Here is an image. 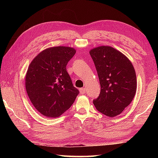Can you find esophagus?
Masks as SVG:
<instances>
[{"label":"esophagus","instance_id":"1","mask_svg":"<svg viewBox=\"0 0 158 158\" xmlns=\"http://www.w3.org/2000/svg\"><path fill=\"white\" fill-rule=\"evenodd\" d=\"M79 91L81 94H84V93H85V89H84V88H81V89H79Z\"/></svg>","mask_w":158,"mask_h":158}]
</instances>
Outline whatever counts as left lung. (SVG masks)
Here are the masks:
<instances>
[{
  "label": "left lung",
  "mask_w": 158,
  "mask_h": 158,
  "mask_svg": "<svg viewBox=\"0 0 158 158\" xmlns=\"http://www.w3.org/2000/svg\"><path fill=\"white\" fill-rule=\"evenodd\" d=\"M100 80V93L93 100L98 111L109 117L119 115L130 105L137 89L135 70L130 60L114 48L90 50Z\"/></svg>",
  "instance_id": "1"
}]
</instances>
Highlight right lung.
Here are the masks:
<instances>
[{
    "instance_id": "add662e5",
    "label": "right lung",
    "mask_w": 158,
    "mask_h": 158,
    "mask_svg": "<svg viewBox=\"0 0 158 158\" xmlns=\"http://www.w3.org/2000/svg\"><path fill=\"white\" fill-rule=\"evenodd\" d=\"M75 53V49L68 47L48 48L28 67L26 91L35 108L45 116H60L70 108L79 93L66 69Z\"/></svg>"
}]
</instances>
